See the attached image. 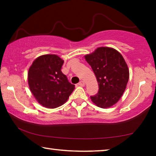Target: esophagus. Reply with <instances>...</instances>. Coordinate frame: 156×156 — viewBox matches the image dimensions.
<instances>
[{
  "label": "esophagus",
  "instance_id": "esophagus-1",
  "mask_svg": "<svg viewBox=\"0 0 156 156\" xmlns=\"http://www.w3.org/2000/svg\"><path fill=\"white\" fill-rule=\"evenodd\" d=\"M78 84L80 85V86H81V87H84V85H85V83H84V81H80V82L78 83Z\"/></svg>",
  "mask_w": 156,
  "mask_h": 156
}]
</instances>
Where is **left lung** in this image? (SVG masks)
<instances>
[{
  "instance_id": "left-lung-1",
  "label": "left lung",
  "mask_w": 156,
  "mask_h": 156,
  "mask_svg": "<svg viewBox=\"0 0 156 156\" xmlns=\"http://www.w3.org/2000/svg\"><path fill=\"white\" fill-rule=\"evenodd\" d=\"M99 84V91L91 96L99 107L112 106L122 97L129 78V70L122 55L114 49L101 47L85 55Z\"/></svg>"
}]
</instances>
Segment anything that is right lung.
<instances>
[{
	"label": "right lung",
	"mask_w": 156,
	"mask_h": 156,
	"mask_svg": "<svg viewBox=\"0 0 156 156\" xmlns=\"http://www.w3.org/2000/svg\"><path fill=\"white\" fill-rule=\"evenodd\" d=\"M64 61L56 55H44L35 59L30 67V89L38 103L55 108L67 101L74 89L61 71Z\"/></svg>",
	"instance_id": "1"
}]
</instances>
